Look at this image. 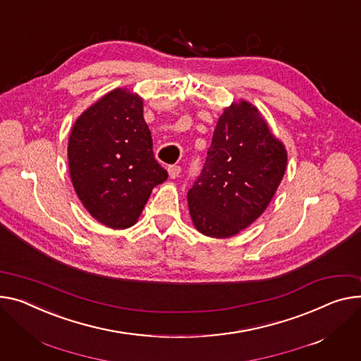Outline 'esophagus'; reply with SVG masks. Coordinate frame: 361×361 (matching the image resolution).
<instances>
[{
	"mask_svg": "<svg viewBox=\"0 0 361 361\" xmlns=\"http://www.w3.org/2000/svg\"><path fill=\"white\" fill-rule=\"evenodd\" d=\"M180 173H181V166L180 165H170V166H168V174H170L171 178L178 177Z\"/></svg>",
	"mask_w": 361,
	"mask_h": 361,
	"instance_id": "1",
	"label": "esophagus"
}]
</instances>
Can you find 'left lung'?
I'll return each mask as SVG.
<instances>
[{
	"mask_svg": "<svg viewBox=\"0 0 361 361\" xmlns=\"http://www.w3.org/2000/svg\"><path fill=\"white\" fill-rule=\"evenodd\" d=\"M287 154L250 103L225 109L200 176L187 193L191 221L212 238H229L266 210L284 176Z\"/></svg>",
	"mask_w": 361,
	"mask_h": 361,
	"instance_id": "8db88e82",
	"label": "left lung"
}]
</instances>
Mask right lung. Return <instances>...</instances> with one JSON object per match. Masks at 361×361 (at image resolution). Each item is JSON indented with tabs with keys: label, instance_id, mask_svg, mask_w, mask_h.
<instances>
[{
	"label": "right lung",
	"instance_id": "obj_1",
	"mask_svg": "<svg viewBox=\"0 0 361 361\" xmlns=\"http://www.w3.org/2000/svg\"><path fill=\"white\" fill-rule=\"evenodd\" d=\"M68 161L81 203L113 229L135 225L152 188L168 178L154 157L142 99L125 88L106 94L78 117Z\"/></svg>",
	"mask_w": 361,
	"mask_h": 361
}]
</instances>
